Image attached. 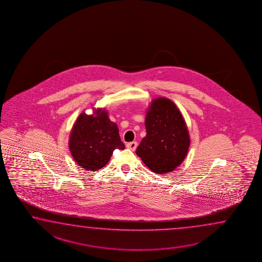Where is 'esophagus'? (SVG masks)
I'll use <instances>...</instances> for the list:
<instances>
[{"mask_svg": "<svg viewBox=\"0 0 262 262\" xmlns=\"http://www.w3.org/2000/svg\"><path fill=\"white\" fill-rule=\"evenodd\" d=\"M137 147H138V143L136 142V141H133V142H129V143L126 144V148L129 149H131V150H135V149H137Z\"/></svg>", "mask_w": 262, "mask_h": 262, "instance_id": "obj_1", "label": "esophagus"}]
</instances>
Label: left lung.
Listing matches in <instances>:
<instances>
[{"label":"left lung","mask_w":262,"mask_h":262,"mask_svg":"<svg viewBox=\"0 0 262 262\" xmlns=\"http://www.w3.org/2000/svg\"><path fill=\"white\" fill-rule=\"evenodd\" d=\"M146 137L136 154L158 174L174 171L184 161L190 139L179 108L166 98L152 99L145 118Z\"/></svg>","instance_id":"1"}]
</instances>
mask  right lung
<instances>
[{
  "label": "right lung",
  "instance_id": "1",
  "mask_svg": "<svg viewBox=\"0 0 262 262\" xmlns=\"http://www.w3.org/2000/svg\"><path fill=\"white\" fill-rule=\"evenodd\" d=\"M72 158L82 168L97 171L108 164L114 149H124L117 124L104 108H94L93 114L81 113L69 139Z\"/></svg>",
  "mask_w": 262,
  "mask_h": 262
}]
</instances>
